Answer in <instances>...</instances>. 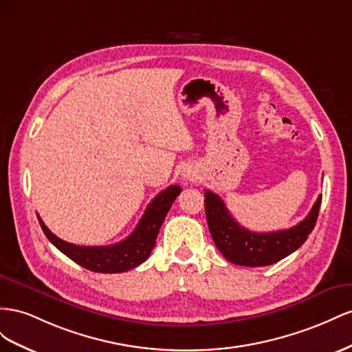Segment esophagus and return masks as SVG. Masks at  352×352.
<instances>
[{
  "mask_svg": "<svg viewBox=\"0 0 352 352\" xmlns=\"http://www.w3.org/2000/svg\"><path fill=\"white\" fill-rule=\"evenodd\" d=\"M183 177L186 179H188V182H195V179H197V170L195 168H190L187 166L184 170H183Z\"/></svg>",
  "mask_w": 352,
  "mask_h": 352,
  "instance_id": "1",
  "label": "esophagus"
}]
</instances>
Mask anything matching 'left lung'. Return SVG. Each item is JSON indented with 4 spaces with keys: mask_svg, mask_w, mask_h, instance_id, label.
<instances>
[{
    "mask_svg": "<svg viewBox=\"0 0 352 352\" xmlns=\"http://www.w3.org/2000/svg\"><path fill=\"white\" fill-rule=\"evenodd\" d=\"M320 205L321 195L299 224L273 233H254L237 223L223 199L205 190L208 227L215 246L230 263L245 267L271 265L302 246L317 223Z\"/></svg>",
    "mask_w": 352,
    "mask_h": 352,
    "instance_id": "obj_1",
    "label": "left lung"
}]
</instances>
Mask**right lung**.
Instances as JSON below:
<instances>
[{
	"mask_svg": "<svg viewBox=\"0 0 352 352\" xmlns=\"http://www.w3.org/2000/svg\"><path fill=\"white\" fill-rule=\"evenodd\" d=\"M179 193H182L179 186H169L162 190L148 204L134 232L122 242L110 246H78L67 243L50 232L41 218L38 217V219L50 242L76 264L96 273H124L144 263L150 256L156 245L160 226Z\"/></svg>",
	"mask_w": 352,
	"mask_h": 352,
	"instance_id": "add662e5",
	"label": "right lung"
}]
</instances>
